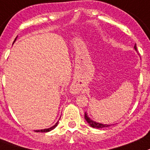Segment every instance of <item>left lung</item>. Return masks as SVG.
<instances>
[{
	"label": "left lung",
	"mask_w": 150,
	"mask_h": 150,
	"mask_svg": "<svg viewBox=\"0 0 150 150\" xmlns=\"http://www.w3.org/2000/svg\"><path fill=\"white\" fill-rule=\"evenodd\" d=\"M134 49L135 50H137V44H135L134 46ZM84 118L86 120V121L89 123L91 127H93V128H96V129H101V128H105V127H109L112 126L113 124H103V123H100V122H96V121H93L92 120L90 117H88V115L86 112H85V114H84Z\"/></svg>",
	"instance_id": "obj_1"
}]
</instances>
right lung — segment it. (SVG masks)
Returning a JSON list of instances; mask_svg holds the SVG:
<instances>
[{
    "instance_id": "add662e5",
    "label": "right lung",
    "mask_w": 150,
    "mask_h": 150,
    "mask_svg": "<svg viewBox=\"0 0 150 150\" xmlns=\"http://www.w3.org/2000/svg\"><path fill=\"white\" fill-rule=\"evenodd\" d=\"M17 38H15V40H14V41H13V43H14L16 40H17ZM57 125H58V121L57 122H56L55 124H54V126H53V127H50V128L44 129H39V130H34V131H35V132H38V133H46V132H49V131H51L52 129H54L55 128V127H57Z\"/></svg>"
}]
</instances>
